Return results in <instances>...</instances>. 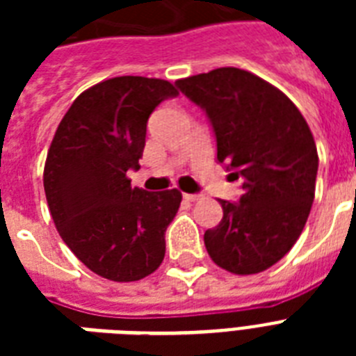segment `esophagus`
Instances as JSON below:
<instances>
[{
	"mask_svg": "<svg viewBox=\"0 0 356 356\" xmlns=\"http://www.w3.org/2000/svg\"><path fill=\"white\" fill-rule=\"evenodd\" d=\"M183 197L186 201H190V203H195V201H200L201 200V195L200 194H183Z\"/></svg>",
	"mask_w": 356,
	"mask_h": 356,
	"instance_id": "obj_1",
	"label": "esophagus"
}]
</instances>
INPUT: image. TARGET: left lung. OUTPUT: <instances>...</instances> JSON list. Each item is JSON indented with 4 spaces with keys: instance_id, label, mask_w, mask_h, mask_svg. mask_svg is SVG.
Wrapping results in <instances>:
<instances>
[{
    "instance_id": "8db88e82",
    "label": "left lung",
    "mask_w": 356,
    "mask_h": 356,
    "mask_svg": "<svg viewBox=\"0 0 356 356\" xmlns=\"http://www.w3.org/2000/svg\"><path fill=\"white\" fill-rule=\"evenodd\" d=\"M175 85L205 108L218 161L243 179L238 203L220 201L222 222L205 233L220 268L253 275L298 242L314 201L318 149L299 108L277 86L240 68H218Z\"/></svg>"
}]
</instances>
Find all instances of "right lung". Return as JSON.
<instances>
[{
    "label": "right lung",
    "mask_w": 356,
    "mask_h": 356,
    "mask_svg": "<svg viewBox=\"0 0 356 356\" xmlns=\"http://www.w3.org/2000/svg\"><path fill=\"white\" fill-rule=\"evenodd\" d=\"M177 88L164 79L123 75L77 96L58 123L44 166L49 212L64 243L103 279L151 275L166 253L168 225L183 194L131 186L149 114Z\"/></svg>",
    "instance_id": "obj_1"
}]
</instances>
